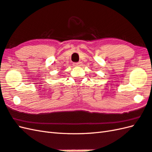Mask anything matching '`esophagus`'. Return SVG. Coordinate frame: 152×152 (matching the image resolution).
Segmentation results:
<instances>
[{
  "mask_svg": "<svg viewBox=\"0 0 152 152\" xmlns=\"http://www.w3.org/2000/svg\"><path fill=\"white\" fill-rule=\"evenodd\" d=\"M82 62H78V63H74V65L75 66H82Z\"/></svg>",
  "mask_w": 152,
  "mask_h": 152,
  "instance_id": "obj_1",
  "label": "esophagus"
}]
</instances>
